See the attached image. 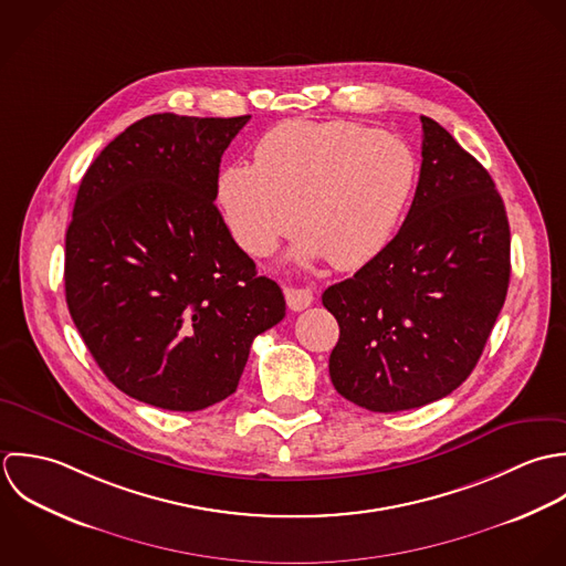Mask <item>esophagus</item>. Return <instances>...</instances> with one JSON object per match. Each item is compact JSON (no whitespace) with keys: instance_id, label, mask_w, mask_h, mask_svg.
Wrapping results in <instances>:
<instances>
[{"instance_id":"34e87169","label":"esophagus","mask_w":566,"mask_h":566,"mask_svg":"<svg viewBox=\"0 0 566 566\" xmlns=\"http://www.w3.org/2000/svg\"><path fill=\"white\" fill-rule=\"evenodd\" d=\"M284 295H286L289 308L295 313H300L313 304V293L308 289H286Z\"/></svg>"}]
</instances>
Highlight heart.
<instances>
[{
  "instance_id": "heart-1",
  "label": "heart",
  "mask_w": 566,
  "mask_h": 566,
  "mask_svg": "<svg viewBox=\"0 0 566 566\" xmlns=\"http://www.w3.org/2000/svg\"><path fill=\"white\" fill-rule=\"evenodd\" d=\"M418 186L411 148L356 122H282L229 166L219 206L235 242L266 255L300 226V260L331 258L343 271L376 260L394 240Z\"/></svg>"
}]
</instances>
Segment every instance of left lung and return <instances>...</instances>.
<instances>
[{
    "label": "left lung",
    "instance_id": "obj_1",
    "mask_svg": "<svg viewBox=\"0 0 566 566\" xmlns=\"http://www.w3.org/2000/svg\"><path fill=\"white\" fill-rule=\"evenodd\" d=\"M422 168L389 247L324 291L331 378L378 413L436 402L474 369L510 284V226L488 170L422 115Z\"/></svg>",
    "mask_w": 566,
    "mask_h": 566
}]
</instances>
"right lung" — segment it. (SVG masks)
Instances as JSON below:
<instances>
[{
	"label": "right lung",
	"instance_id": "1",
	"mask_svg": "<svg viewBox=\"0 0 566 566\" xmlns=\"http://www.w3.org/2000/svg\"><path fill=\"white\" fill-rule=\"evenodd\" d=\"M155 114L87 168L65 233V300L126 396L201 411L231 396L251 343L286 315L214 206L219 166L249 122Z\"/></svg>",
	"mask_w": 566,
	"mask_h": 566
}]
</instances>
